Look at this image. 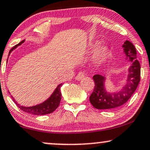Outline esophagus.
<instances>
[{
    "mask_svg": "<svg viewBox=\"0 0 150 150\" xmlns=\"http://www.w3.org/2000/svg\"><path fill=\"white\" fill-rule=\"evenodd\" d=\"M85 77V73L84 72H80L77 75V76L75 77V79L77 81H80L82 80V79L84 78V77Z\"/></svg>",
    "mask_w": 150,
    "mask_h": 150,
    "instance_id": "obj_1",
    "label": "esophagus"
}]
</instances>
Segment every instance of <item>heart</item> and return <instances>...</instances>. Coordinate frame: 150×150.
I'll use <instances>...</instances> for the list:
<instances>
[{
	"label": "heart",
	"instance_id": "heart-1",
	"mask_svg": "<svg viewBox=\"0 0 150 150\" xmlns=\"http://www.w3.org/2000/svg\"><path fill=\"white\" fill-rule=\"evenodd\" d=\"M100 42L99 41H95L91 43L89 45V50H94L96 48L98 47L100 45ZM109 53V48L107 46H102L99 47L96 52H95L94 56H93V59L96 62H99V61H102L103 59L106 57V56Z\"/></svg>",
	"mask_w": 150,
	"mask_h": 150
}]
</instances>
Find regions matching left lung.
Segmentation results:
<instances>
[{
	"instance_id": "obj_1",
	"label": "left lung",
	"mask_w": 150,
	"mask_h": 150,
	"mask_svg": "<svg viewBox=\"0 0 150 150\" xmlns=\"http://www.w3.org/2000/svg\"><path fill=\"white\" fill-rule=\"evenodd\" d=\"M127 59L132 63L128 69L127 83L117 93L108 92L105 88V77L100 75H93L95 86L89 97L91 105L98 110H110L120 107L126 103L136 91L140 80V65L137 60L135 47L129 40L122 45Z\"/></svg>"
}]
</instances>
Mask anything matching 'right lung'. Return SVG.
Instances as JSON below:
<instances>
[{
  "label": "right lung",
  "instance_id": "add662e5",
  "mask_svg": "<svg viewBox=\"0 0 150 150\" xmlns=\"http://www.w3.org/2000/svg\"><path fill=\"white\" fill-rule=\"evenodd\" d=\"M24 42V40H22L19 44L13 47L10 52H9V55L11 52L13 51L14 49H16L18 46L21 45L22 43ZM63 85V84H60L57 86L52 94L50 96V98H48L45 101H44L42 103L36 105L34 106H30V107H25V106L20 105L17 102L14 100V98L12 96L14 102L17 104V105L19 107L21 110L25 112L29 113V114L35 115H47L50 113L53 112L56 109L58 108V106L60 104V101L61 99V87Z\"/></svg>",
  "mask_w": 150,
  "mask_h": 150
}]
</instances>
